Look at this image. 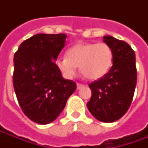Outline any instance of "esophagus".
Instances as JSON below:
<instances>
[{
  "instance_id": "esophagus-1",
  "label": "esophagus",
  "mask_w": 148,
  "mask_h": 148,
  "mask_svg": "<svg viewBox=\"0 0 148 148\" xmlns=\"http://www.w3.org/2000/svg\"><path fill=\"white\" fill-rule=\"evenodd\" d=\"M84 87V85L82 84H80V83H77V90H79V89L83 88Z\"/></svg>"
}]
</instances>
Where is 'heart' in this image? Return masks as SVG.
<instances>
[{
	"instance_id": "heart-1",
	"label": "heart",
	"mask_w": 148,
	"mask_h": 148,
	"mask_svg": "<svg viewBox=\"0 0 148 148\" xmlns=\"http://www.w3.org/2000/svg\"><path fill=\"white\" fill-rule=\"evenodd\" d=\"M114 53L105 43H79L66 51V57L57 60L56 64L63 77L71 79L76 75L77 66L83 76L90 80H97L110 71Z\"/></svg>"
}]
</instances>
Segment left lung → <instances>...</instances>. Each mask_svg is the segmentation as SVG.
I'll use <instances>...</instances> for the list:
<instances>
[{"label":"left lung","mask_w":148,"mask_h":148,"mask_svg":"<svg viewBox=\"0 0 148 148\" xmlns=\"http://www.w3.org/2000/svg\"><path fill=\"white\" fill-rule=\"evenodd\" d=\"M114 53L113 66L107 74L89 85L91 98L87 103L90 114L99 121L112 123L128 111L137 84L135 53L124 41L104 36Z\"/></svg>","instance_id":"8db88e82"}]
</instances>
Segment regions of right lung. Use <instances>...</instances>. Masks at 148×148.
I'll list each match as a JSON object with an SVG mask.
<instances>
[{
  "mask_svg": "<svg viewBox=\"0 0 148 148\" xmlns=\"http://www.w3.org/2000/svg\"><path fill=\"white\" fill-rule=\"evenodd\" d=\"M64 34H38L20 45L14 56L13 85L18 102L30 120L54 121L77 89L64 79L55 63L65 47Z\"/></svg>",
  "mask_w": 148,
  "mask_h": 148,
  "instance_id": "add662e5",
  "label": "right lung"
}]
</instances>
